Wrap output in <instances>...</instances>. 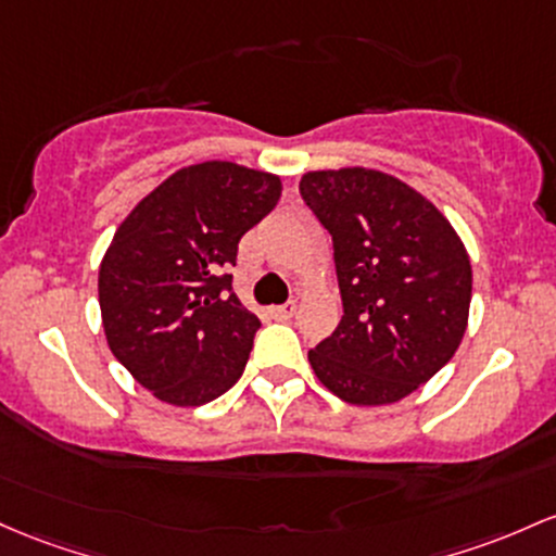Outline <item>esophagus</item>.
Masks as SVG:
<instances>
[{
  "label": "esophagus",
  "instance_id": "esophagus-1",
  "mask_svg": "<svg viewBox=\"0 0 556 556\" xmlns=\"http://www.w3.org/2000/svg\"><path fill=\"white\" fill-rule=\"evenodd\" d=\"M295 314H298V303H295V301L285 303V306H274V308H271L274 319H282V321L292 319V316H295Z\"/></svg>",
  "mask_w": 556,
  "mask_h": 556
}]
</instances>
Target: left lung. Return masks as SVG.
<instances>
[{
  "mask_svg": "<svg viewBox=\"0 0 556 556\" xmlns=\"http://www.w3.org/2000/svg\"><path fill=\"white\" fill-rule=\"evenodd\" d=\"M301 194L332 235L345 311L308 351L311 369L345 404H395L446 367L465 338V242L422 192L386 170H308Z\"/></svg>",
  "mask_w": 556,
  "mask_h": 556,
  "instance_id": "8db88e82",
  "label": "left lung"
}]
</instances>
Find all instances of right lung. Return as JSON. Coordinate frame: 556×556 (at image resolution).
Returning <instances> with one entry per match:
<instances>
[{"mask_svg": "<svg viewBox=\"0 0 556 556\" xmlns=\"http://www.w3.org/2000/svg\"><path fill=\"white\" fill-rule=\"evenodd\" d=\"M282 179L229 161L185 166L134 205L102 255L113 356L170 406H203L240 380L258 316L231 292L237 242L277 205Z\"/></svg>", "mask_w": 556, "mask_h": 556, "instance_id": "right-lung-1", "label": "right lung"}]
</instances>
